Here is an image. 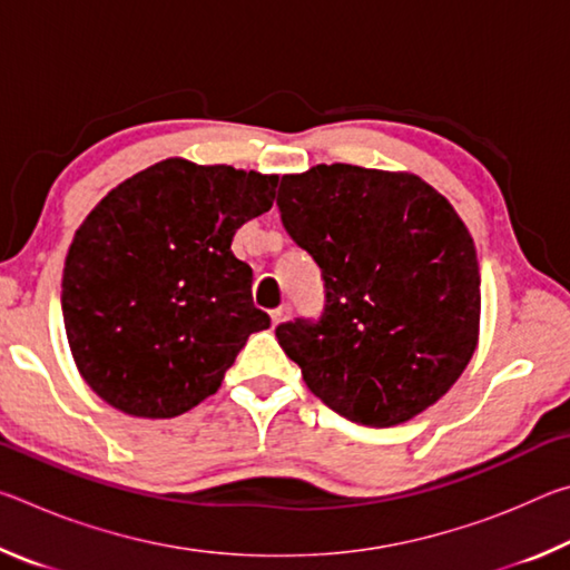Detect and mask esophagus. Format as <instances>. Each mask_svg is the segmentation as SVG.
Wrapping results in <instances>:
<instances>
[{"label": "esophagus", "mask_w": 570, "mask_h": 570, "mask_svg": "<svg viewBox=\"0 0 570 570\" xmlns=\"http://www.w3.org/2000/svg\"><path fill=\"white\" fill-rule=\"evenodd\" d=\"M288 314H292V308H288V306H278V308H274V312H272V324L276 326V324L286 322V320H288Z\"/></svg>", "instance_id": "esophagus-1"}]
</instances>
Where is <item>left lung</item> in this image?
<instances>
[{
    "instance_id": "1",
    "label": "left lung",
    "mask_w": 570,
    "mask_h": 570,
    "mask_svg": "<svg viewBox=\"0 0 570 570\" xmlns=\"http://www.w3.org/2000/svg\"><path fill=\"white\" fill-rule=\"evenodd\" d=\"M276 206L324 282L316 320L276 326L306 387L370 428L435 404L480 324L475 244L455 208L417 176L346 163L284 176Z\"/></svg>"
}]
</instances>
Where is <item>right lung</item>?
Segmentation results:
<instances>
[{"label":"right lung","mask_w":570,"mask_h":570,"mask_svg":"<svg viewBox=\"0 0 570 570\" xmlns=\"http://www.w3.org/2000/svg\"><path fill=\"white\" fill-rule=\"evenodd\" d=\"M276 176L163 160L110 190L65 258L62 320L92 392L132 417H176L216 394L254 332L236 230L274 206Z\"/></svg>","instance_id":"1"}]
</instances>
